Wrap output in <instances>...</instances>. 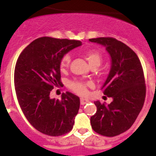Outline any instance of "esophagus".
<instances>
[{
	"instance_id": "esophagus-1",
	"label": "esophagus",
	"mask_w": 156,
	"mask_h": 156,
	"mask_svg": "<svg viewBox=\"0 0 156 156\" xmlns=\"http://www.w3.org/2000/svg\"><path fill=\"white\" fill-rule=\"evenodd\" d=\"M89 102V100L87 98H80V104L81 105H85L86 103Z\"/></svg>"
}]
</instances>
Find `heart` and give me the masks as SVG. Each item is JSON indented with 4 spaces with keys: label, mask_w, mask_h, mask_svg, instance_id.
<instances>
[{
    "label": "heart",
    "mask_w": 156,
    "mask_h": 156,
    "mask_svg": "<svg viewBox=\"0 0 156 156\" xmlns=\"http://www.w3.org/2000/svg\"><path fill=\"white\" fill-rule=\"evenodd\" d=\"M85 58L88 62L90 66H97L99 67L102 61V57L98 51L88 50L84 54ZM71 57L69 54H66L62 58L60 61V69L62 71H64L69 66ZM70 88L76 93L79 94H84L87 91V83L81 81H74L70 83Z\"/></svg>",
    "instance_id": "b5f03b06"
}]
</instances>
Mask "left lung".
Returning a JSON list of instances; mask_svg holds the SVG:
<instances>
[{
    "label": "left lung",
    "mask_w": 156,
    "mask_h": 156,
    "mask_svg": "<svg viewBox=\"0 0 156 156\" xmlns=\"http://www.w3.org/2000/svg\"><path fill=\"white\" fill-rule=\"evenodd\" d=\"M105 48L111 58V68L101 90L112 98L110 104L94 101L97 112L90 117L95 132L114 137L133 125L145 98L144 73L137 55L125 44L111 37L89 39Z\"/></svg>",
    "instance_id": "obj_1"
}]
</instances>
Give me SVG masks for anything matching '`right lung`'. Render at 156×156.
Wrapping results in <instances>:
<instances>
[{
  "label": "right lung",
  "mask_w": 156,
  "mask_h": 156,
  "mask_svg": "<svg viewBox=\"0 0 156 156\" xmlns=\"http://www.w3.org/2000/svg\"><path fill=\"white\" fill-rule=\"evenodd\" d=\"M80 41L44 37L23 51L16 65L14 82L19 105L30 124L49 136L69 132L80 108L79 97L70 92L51 98L54 87L62 85L60 61Z\"/></svg>",
  "instance_id": "1"
}]
</instances>
